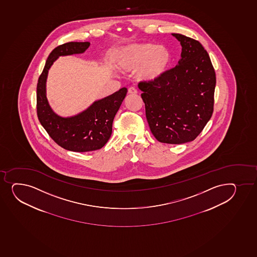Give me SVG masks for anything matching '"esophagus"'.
<instances>
[{
    "label": "esophagus",
    "instance_id": "esophagus-1",
    "mask_svg": "<svg viewBox=\"0 0 257 257\" xmlns=\"http://www.w3.org/2000/svg\"><path fill=\"white\" fill-rule=\"evenodd\" d=\"M127 92H128V94H130V95H136L138 93V90L135 89V87H130Z\"/></svg>",
    "mask_w": 257,
    "mask_h": 257
}]
</instances>
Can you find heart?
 <instances>
[{
  "instance_id": "obj_1",
  "label": "heart",
  "mask_w": 257,
  "mask_h": 257,
  "mask_svg": "<svg viewBox=\"0 0 257 257\" xmlns=\"http://www.w3.org/2000/svg\"><path fill=\"white\" fill-rule=\"evenodd\" d=\"M171 54L165 46L157 44H134L119 50L116 63L124 70L139 68V77L146 81L161 78L170 63Z\"/></svg>"
}]
</instances>
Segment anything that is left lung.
<instances>
[{
    "mask_svg": "<svg viewBox=\"0 0 257 257\" xmlns=\"http://www.w3.org/2000/svg\"><path fill=\"white\" fill-rule=\"evenodd\" d=\"M172 35L181 44L179 65L138 87L152 135L162 143L179 145L194 141L211 119L216 73L199 41Z\"/></svg>",
    "mask_w": 257,
    "mask_h": 257,
    "instance_id": "left-lung-1",
    "label": "left lung"
}]
</instances>
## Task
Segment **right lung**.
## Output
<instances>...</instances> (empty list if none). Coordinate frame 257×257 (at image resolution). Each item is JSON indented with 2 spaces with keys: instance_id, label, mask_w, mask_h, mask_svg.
<instances>
[{
  "instance_id": "right-lung-1",
  "label": "right lung",
  "mask_w": 257,
  "mask_h": 257,
  "mask_svg": "<svg viewBox=\"0 0 257 257\" xmlns=\"http://www.w3.org/2000/svg\"><path fill=\"white\" fill-rule=\"evenodd\" d=\"M89 45V42H68L56 47L46 60L36 89L39 121L58 146L71 152H92L105 146L111 137L115 115L127 94V89L122 88L70 117H62L52 111L46 95L49 68L60 56L83 53Z\"/></svg>"
}]
</instances>
